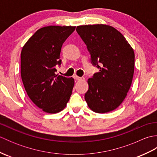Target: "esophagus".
Returning <instances> with one entry per match:
<instances>
[{
  "label": "esophagus",
  "instance_id": "esophagus-1",
  "mask_svg": "<svg viewBox=\"0 0 157 157\" xmlns=\"http://www.w3.org/2000/svg\"><path fill=\"white\" fill-rule=\"evenodd\" d=\"M73 78H74V79H76V80H82V79H84V78H80V77H78L77 75H74L73 76Z\"/></svg>",
  "mask_w": 157,
  "mask_h": 157
}]
</instances>
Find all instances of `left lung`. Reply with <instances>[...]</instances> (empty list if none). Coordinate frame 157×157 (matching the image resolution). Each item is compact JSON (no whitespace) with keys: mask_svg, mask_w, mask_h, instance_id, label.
I'll list each match as a JSON object with an SVG mask.
<instances>
[{"mask_svg":"<svg viewBox=\"0 0 157 157\" xmlns=\"http://www.w3.org/2000/svg\"><path fill=\"white\" fill-rule=\"evenodd\" d=\"M76 31L91 55V63L100 69L88 79L85 100L92 111L105 113L124 101L131 86L135 55L121 33L104 24L79 25Z\"/></svg>","mask_w":157,"mask_h":157,"instance_id":"8db88e82","label":"left lung"}]
</instances>
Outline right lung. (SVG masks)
<instances>
[{
    "instance_id": "obj_1",
    "label": "right lung",
    "mask_w": 157,
    "mask_h": 157,
    "mask_svg": "<svg viewBox=\"0 0 157 157\" xmlns=\"http://www.w3.org/2000/svg\"><path fill=\"white\" fill-rule=\"evenodd\" d=\"M75 26L50 25L35 32L23 46L21 75L31 101L48 113L65 108L72 94L74 79L56 75L55 66L61 64L62 45Z\"/></svg>"
}]
</instances>
